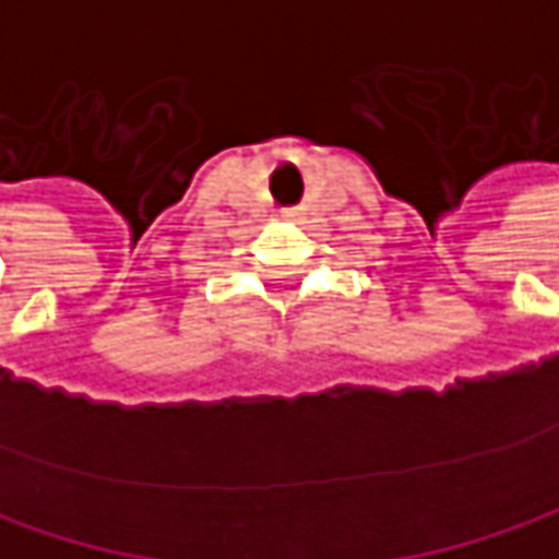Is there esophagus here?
I'll return each instance as SVG.
<instances>
[{
  "label": "esophagus",
  "mask_w": 559,
  "mask_h": 559,
  "mask_svg": "<svg viewBox=\"0 0 559 559\" xmlns=\"http://www.w3.org/2000/svg\"><path fill=\"white\" fill-rule=\"evenodd\" d=\"M284 215H297V209H284Z\"/></svg>",
  "instance_id": "34e87169"
}]
</instances>
